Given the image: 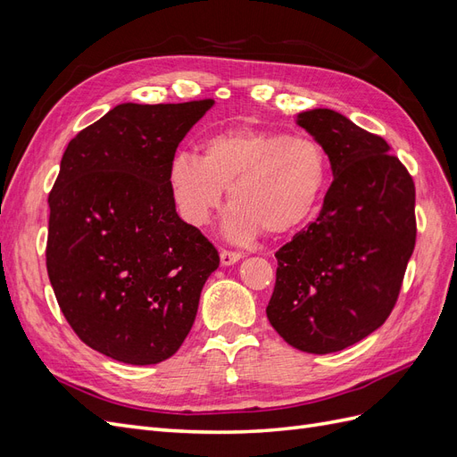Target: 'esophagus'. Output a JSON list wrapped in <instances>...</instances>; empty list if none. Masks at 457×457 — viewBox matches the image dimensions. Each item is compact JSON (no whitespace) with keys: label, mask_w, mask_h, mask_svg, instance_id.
<instances>
[{"label":"esophagus","mask_w":457,"mask_h":457,"mask_svg":"<svg viewBox=\"0 0 457 457\" xmlns=\"http://www.w3.org/2000/svg\"><path fill=\"white\" fill-rule=\"evenodd\" d=\"M244 255L238 253V252H228V250H223L220 252V265L223 267H230L234 265V262H238Z\"/></svg>","instance_id":"1"}]
</instances>
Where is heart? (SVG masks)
<instances>
[{"mask_svg":"<svg viewBox=\"0 0 457 457\" xmlns=\"http://www.w3.org/2000/svg\"><path fill=\"white\" fill-rule=\"evenodd\" d=\"M200 148V156L179 152L170 165L177 210L192 227L210 225L228 188L223 234L230 242L297 228L326 190L328 156L311 137L234 128L207 135Z\"/></svg>","mask_w":457,"mask_h":457,"instance_id":"obj_1","label":"heart"}]
</instances>
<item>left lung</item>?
<instances>
[{
  "label": "left lung",
  "instance_id": "1",
  "mask_svg": "<svg viewBox=\"0 0 457 457\" xmlns=\"http://www.w3.org/2000/svg\"><path fill=\"white\" fill-rule=\"evenodd\" d=\"M297 126L326 150L334 181L320 215L276 252L270 326L292 347H351L391 314L416 245V187L381 137L329 108Z\"/></svg>",
  "mask_w": 457,
  "mask_h": 457
}]
</instances>
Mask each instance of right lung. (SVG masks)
<instances>
[{"instance_id": "obj_1", "label": "right lung", "mask_w": 457, "mask_h": 457, "mask_svg": "<svg viewBox=\"0 0 457 457\" xmlns=\"http://www.w3.org/2000/svg\"><path fill=\"white\" fill-rule=\"evenodd\" d=\"M215 103H123L68 143L49 195L47 274L78 337L123 364L173 356L219 253L177 215L175 150Z\"/></svg>"}]
</instances>
